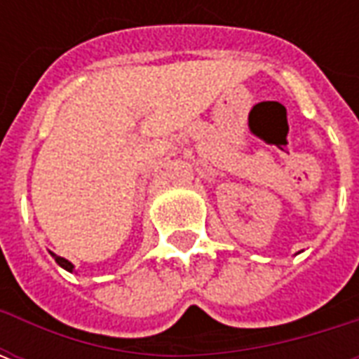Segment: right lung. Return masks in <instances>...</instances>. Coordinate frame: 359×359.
<instances>
[{
  "label": "right lung",
  "mask_w": 359,
  "mask_h": 359,
  "mask_svg": "<svg viewBox=\"0 0 359 359\" xmlns=\"http://www.w3.org/2000/svg\"><path fill=\"white\" fill-rule=\"evenodd\" d=\"M51 256H53V259H55V262H57L59 265H61V267H63V269H67V271H71V273H73V269H74V265L71 264V262H69V259H65V257H61V256H57V254H53V252H50Z\"/></svg>",
  "instance_id": "right-lung-1"
}]
</instances>
